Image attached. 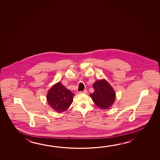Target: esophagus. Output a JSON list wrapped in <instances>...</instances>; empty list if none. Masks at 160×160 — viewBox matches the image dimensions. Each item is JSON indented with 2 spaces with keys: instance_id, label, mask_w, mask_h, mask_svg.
Returning a JSON list of instances; mask_svg holds the SVG:
<instances>
[{
  "instance_id": "34e87169",
  "label": "esophagus",
  "mask_w": 160,
  "mask_h": 160,
  "mask_svg": "<svg viewBox=\"0 0 160 160\" xmlns=\"http://www.w3.org/2000/svg\"><path fill=\"white\" fill-rule=\"evenodd\" d=\"M79 94H82V93H84V94H87V90H84V91H79Z\"/></svg>"
}]
</instances>
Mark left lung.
Instances as JSON below:
<instances>
[{"label": "left lung", "instance_id": "obj_1", "mask_svg": "<svg viewBox=\"0 0 160 160\" xmlns=\"http://www.w3.org/2000/svg\"><path fill=\"white\" fill-rule=\"evenodd\" d=\"M94 92L90 96L96 106L101 109H108L115 102L116 93L106 80H100L93 84Z\"/></svg>", "mask_w": 160, "mask_h": 160}]
</instances>
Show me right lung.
Here are the masks:
<instances>
[{"label": "right lung", "instance_id": "add662e5", "mask_svg": "<svg viewBox=\"0 0 160 160\" xmlns=\"http://www.w3.org/2000/svg\"><path fill=\"white\" fill-rule=\"evenodd\" d=\"M74 96L70 90L67 89L61 82H58L48 91L47 100L48 104L55 111L65 112L72 103Z\"/></svg>", "mask_w": 160, "mask_h": 160}]
</instances>
